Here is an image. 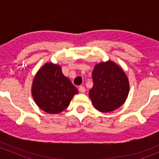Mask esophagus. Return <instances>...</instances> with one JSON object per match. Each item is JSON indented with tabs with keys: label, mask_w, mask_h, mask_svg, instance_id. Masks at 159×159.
Masks as SVG:
<instances>
[{
	"label": "esophagus",
	"mask_w": 159,
	"mask_h": 159,
	"mask_svg": "<svg viewBox=\"0 0 159 159\" xmlns=\"http://www.w3.org/2000/svg\"><path fill=\"white\" fill-rule=\"evenodd\" d=\"M79 91H80V92H81V93H84V92H85V88H84V86H80L79 87Z\"/></svg>",
	"instance_id": "obj_1"
}]
</instances>
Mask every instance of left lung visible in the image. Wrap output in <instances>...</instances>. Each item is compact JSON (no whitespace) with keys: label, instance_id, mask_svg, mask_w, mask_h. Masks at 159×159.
I'll list each match as a JSON object with an SVG mask.
<instances>
[{"label":"left lung","instance_id":"1","mask_svg":"<svg viewBox=\"0 0 159 159\" xmlns=\"http://www.w3.org/2000/svg\"><path fill=\"white\" fill-rule=\"evenodd\" d=\"M93 87L89 97L97 110L103 113L120 107L130 90L128 78L121 67L108 60L95 64L92 71Z\"/></svg>","mask_w":159,"mask_h":159}]
</instances>
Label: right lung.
I'll use <instances>...</instances> for the list:
<instances>
[{
	"label": "right lung",
	"instance_id": "add662e5",
	"mask_svg": "<svg viewBox=\"0 0 159 159\" xmlns=\"http://www.w3.org/2000/svg\"><path fill=\"white\" fill-rule=\"evenodd\" d=\"M78 90L64 75L59 64L46 63L36 72L32 84L35 102L43 111L59 114L65 110Z\"/></svg>",
	"mask_w": 159,
	"mask_h": 159
}]
</instances>
